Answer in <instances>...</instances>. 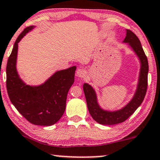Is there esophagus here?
Returning a JSON list of instances; mask_svg holds the SVG:
<instances>
[{"mask_svg": "<svg viewBox=\"0 0 160 160\" xmlns=\"http://www.w3.org/2000/svg\"><path fill=\"white\" fill-rule=\"evenodd\" d=\"M86 72L85 71V69H83V68H78L76 72L77 77H78V78H84L85 75H86Z\"/></svg>", "mask_w": 160, "mask_h": 160, "instance_id": "1", "label": "esophagus"}]
</instances>
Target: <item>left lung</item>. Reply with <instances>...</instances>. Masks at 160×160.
Returning a JSON list of instances; mask_svg holds the SVG:
<instances>
[{
    "label": "left lung",
    "mask_w": 160,
    "mask_h": 160,
    "mask_svg": "<svg viewBox=\"0 0 160 160\" xmlns=\"http://www.w3.org/2000/svg\"><path fill=\"white\" fill-rule=\"evenodd\" d=\"M125 38L122 43H127L134 52L139 60L138 82L136 91L131 100L118 110L110 111L102 108L98 102L96 91L88 83L83 84V91L86 97L87 106L91 116L97 122L102 125H115L124 122L134 114L138 107L142 104L146 94L148 86V62L139 38L131 30H125Z\"/></svg>",
    "instance_id": "8db88e82"
}]
</instances>
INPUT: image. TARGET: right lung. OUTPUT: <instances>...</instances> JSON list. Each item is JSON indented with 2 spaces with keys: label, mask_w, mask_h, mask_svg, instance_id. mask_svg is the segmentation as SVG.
<instances>
[{
  "label": "right lung",
  "mask_w": 160,
  "mask_h": 160,
  "mask_svg": "<svg viewBox=\"0 0 160 160\" xmlns=\"http://www.w3.org/2000/svg\"><path fill=\"white\" fill-rule=\"evenodd\" d=\"M35 26L26 28L18 36L7 66L8 95L16 109L29 122L50 126L61 118L66 109L68 90L74 82L76 66L57 71L43 83L27 85L17 71L18 43Z\"/></svg>",
  "instance_id": "1"
}]
</instances>
